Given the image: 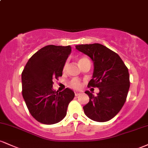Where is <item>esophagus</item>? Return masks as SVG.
<instances>
[{
  "instance_id": "1",
  "label": "esophagus",
  "mask_w": 148,
  "mask_h": 148,
  "mask_svg": "<svg viewBox=\"0 0 148 148\" xmlns=\"http://www.w3.org/2000/svg\"><path fill=\"white\" fill-rule=\"evenodd\" d=\"M81 93H82V91H75L74 92V94H75L76 96L79 95L81 94Z\"/></svg>"
}]
</instances>
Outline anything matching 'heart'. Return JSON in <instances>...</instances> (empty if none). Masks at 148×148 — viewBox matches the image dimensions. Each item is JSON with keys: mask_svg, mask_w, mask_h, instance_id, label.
<instances>
[{"mask_svg": "<svg viewBox=\"0 0 148 148\" xmlns=\"http://www.w3.org/2000/svg\"><path fill=\"white\" fill-rule=\"evenodd\" d=\"M88 60H88L87 58L81 57L79 59V64L81 63V62H85V61H88ZM67 63H65V64H64V69L67 67ZM70 86L73 88H76V89H77V88H79L80 87L79 81H78L77 79L72 80V81L70 82Z\"/></svg>", "mask_w": 148, "mask_h": 148, "instance_id": "1", "label": "heart"}]
</instances>
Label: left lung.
I'll return each mask as SVG.
<instances>
[{
	"label": "left lung",
	"mask_w": 148,
	"mask_h": 148,
	"mask_svg": "<svg viewBox=\"0 0 148 148\" xmlns=\"http://www.w3.org/2000/svg\"><path fill=\"white\" fill-rule=\"evenodd\" d=\"M76 49L92 61V79L88 86L99 90L96 96L85 92L90 101L84 106V113L94 121H108L118 114L126 101L130 86L128 69L116 53L102 45H80Z\"/></svg>",
	"instance_id": "8db88e82"
}]
</instances>
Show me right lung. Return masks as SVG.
<instances>
[{"instance_id": "right-lung-1", "label": "right lung", "mask_w": 148, "mask_h": 148, "mask_svg": "<svg viewBox=\"0 0 148 148\" xmlns=\"http://www.w3.org/2000/svg\"><path fill=\"white\" fill-rule=\"evenodd\" d=\"M71 51L70 46H46L30 58L21 74L22 95L25 104L32 116L42 124L60 122L75 95L67 88L59 92L53 89V80L62 75Z\"/></svg>"}]
</instances>
